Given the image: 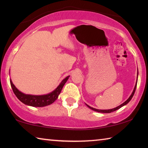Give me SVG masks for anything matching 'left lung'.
<instances>
[{"mask_svg":"<svg viewBox=\"0 0 148 148\" xmlns=\"http://www.w3.org/2000/svg\"><path fill=\"white\" fill-rule=\"evenodd\" d=\"M137 78H138V76H137ZM136 85H137V81H136V85H135V87H134V88L133 91H132V94H131V96L129 97V98L128 99H127L126 101L124 102L123 103L121 104V105H119V106H117V107H116V108H113V109H110V110H99V109L94 108H92V107H91V106H89V105L86 104V105H87V106L88 107V108H89L90 109H91V110H94V111H95V112H101V113H111V112H114V111H116V110L119 109L120 108H121L122 106H125V105H126L127 104H128V103H129V101H131V100L132 99V97H133V95H134V94L135 90H136Z\"/></svg>","mask_w":148,"mask_h":148,"instance_id":"obj_1","label":"left lung"}]
</instances>
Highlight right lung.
Here are the masks:
<instances>
[{
	"label": "right lung",
	"instance_id": "obj_1",
	"mask_svg": "<svg viewBox=\"0 0 148 148\" xmlns=\"http://www.w3.org/2000/svg\"><path fill=\"white\" fill-rule=\"evenodd\" d=\"M69 77L70 76H69L65 77L54 91L51 92L50 93L44 95H32L24 94L16 88V86L12 83L11 79L10 81L11 87L14 94L16 95L17 98L21 102H23V104L26 105H28V106H31L33 107H43L48 106V105L52 104L56 101L64 84L68 80Z\"/></svg>",
	"mask_w": 148,
	"mask_h": 148
}]
</instances>
